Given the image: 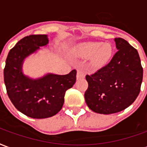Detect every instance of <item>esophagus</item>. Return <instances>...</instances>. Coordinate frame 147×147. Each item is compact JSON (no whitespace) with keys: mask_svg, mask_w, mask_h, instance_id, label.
<instances>
[{"mask_svg":"<svg viewBox=\"0 0 147 147\" xmlns=\"http://www.w3.org/2000/svg\"><path fill=\"white\" fill-rule=\"evenodd\" d=\"M84 71L82 70V68H79V69L77 70V79H81V78H84Z\"/></svg>","mask_w":147,"mask_h":147,"instance_id":"1","label":"esophagus"}]
</instances>
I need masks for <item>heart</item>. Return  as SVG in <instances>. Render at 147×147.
<instances>
[{"label":"heart","mask_w":147,"mask_h":147,"mask_svg":"<svg viewBox=\"0 0 147 147\" xmlns=\"http://www.w3.org/2000/svg\"><path fill=\"white\" fill-rule=\"evenodd\" d=\"M80 54L83 57L93 55L92 63L96 67H100L107 62L111 56L112 48L108 43L100 42H89L82 44L79 48Z\"/></svg>","instance_id":"heart-1"}]
</instances>
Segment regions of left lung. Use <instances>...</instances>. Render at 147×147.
Wrapping results in <instances>:
<instances>
[{
  "label": "left lung",
  "instance_id": "obj_1",
  "mask_svg": "<svg viewBox=\"0 0 147 147\" xmlns=\"http://www.w3.org/2000/svg\"><path fill=\"white\" fill-rule=\"evenodd\" d=\"M118 51L107 65L86 75V103L93 111L109 115L123 111L137 98L143 67L136 49L122 38H115Z\"/></svg>",
  "mask_w": 147,
  "mask_h": 147
}]
</instances>
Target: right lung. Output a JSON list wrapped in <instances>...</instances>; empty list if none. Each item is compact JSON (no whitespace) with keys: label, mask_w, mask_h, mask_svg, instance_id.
Here are the masks:
<instances>
[{"label":"right lung","mask_w":147,"mask_h":147,"mask_svg":"<svg viewBox=\"0 0 147 147\" xmlns=\"http://www.w3.org/2000/svg\"><path fill=\"white\" fill-rule=\"evenodd\" d=\"M48 43L47 35L25 36L10 50L4 69L8 97L20 112L32 118L54 116L62 108L65 92L76 81V70L65 76L49 74L32 80L22 73L25 57Z\"/></svg>","instance_id":"obj_1"}]
</instances>
